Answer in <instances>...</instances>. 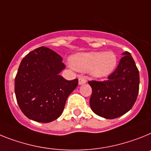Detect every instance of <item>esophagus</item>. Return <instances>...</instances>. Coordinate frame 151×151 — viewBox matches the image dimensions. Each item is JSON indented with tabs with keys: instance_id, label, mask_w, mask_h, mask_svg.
Wrapping results in <instances>:
<instances>
[{
	"instance_id": "obj_1",
	"label": "esophagus",
	"mask_w": 151,
	"mask_h": 151,
	"mask_svg": "<svg viewBox=\"0 0 151 151\" xmlns=\"http://www.w3.org/2000/svg\"><path fill=\"white\" fill-rule=\"evenodd\" d=\"M86 82H87L86 79H84V78H79V81H78V83H79L80 85H81V84H83V83H85Z\"/></svg>"
}]
</instances>
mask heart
Instances as JSON below:
<instances>
[{"label": "heart", "instance_id": "heart-1", "mask_svg": "<svg viewBox=\"0 0 151 151\" xmlns=\"http://www.w3.org/2000/svg\"><path fill=\"white\" fill-rule=\"evenodd\" d=\"M70 64L78 71H89L94 78H102L114 70L116 57L113 52L81 53L72 57Z\"/></svg>", "mask_w": 151, "mask_h": 151}]
</instances>
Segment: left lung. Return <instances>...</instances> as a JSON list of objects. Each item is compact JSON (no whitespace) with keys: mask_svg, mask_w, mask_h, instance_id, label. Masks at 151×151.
<instances>
[{"mask_svg":"<svg viewBox=\"0 0 151 151\" xmlns=\"http://www.w3.org/2000/svg\"><path fill=\"white\" fill-rule=\"evenodd\" d=\"M123 55L107 80L88 81L92 88L90 106L96 114L104 118L114 119L128 112L137 97L139 70L129 52Z\"/></svg>","mask_w":151,"mask_h":151,"instance_id":"1","label":"left lung"}]
</instances>
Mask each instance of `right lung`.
I'll use <instances>...</instances> for the list:
<instances>
[{"instance_id": "right-lung-1", "label": "right lung", "mask_w": 151, "mask_h": 151, "mask_svg": "<svg viewBox=\"0 0 151 151\" xmlns=\"http://www.w3.org/2000/svg\"><path fill=\"white\" fill-rule=\"evenodd\" d=\"M65 65L54 50L40 47L21 60L14 81L16 99L23 114L33 121L49 123L61 115L66 101L78 84L59 75Z\"/></svg>"}]
</instances>
